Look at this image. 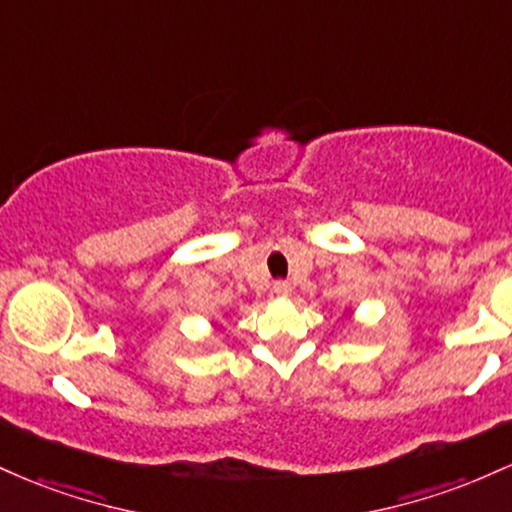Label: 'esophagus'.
I'll return each instance as SVG.
<instances>
[{
	"label": "esophagus",
	"mask_w": 512,
	"mask_h": 512,
	"mask_svg": "<svg viewBox=\"0 0 512 512\" xmlns=\"http://www.w3.org/2000/svg\"><path fill=\"white\" fill-rule=\"evenodd\" d=\"M274 293H276V296H289L291 284H289V281H284V279L274 281Z\"/></svg>",
	"instance_id": "1"
}]
</instances>
